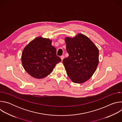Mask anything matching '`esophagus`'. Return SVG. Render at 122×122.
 I'll list each match as a JSON object with an SVG mask.
<instances>
[{
  "label": "esophagus",
  "mask_w": 122,
  "mask_h": 122,
  "mask_svg": "<svg viewBox=\"0 0 122 122\" xmlns=\"http://www.w3.org/2000/svg\"><path fill=\"white\" fill-rule=\"evenodd\" d=\"M64 58H65V56H61V60H62V61L64 59Z\"/></svg>",
  "instance_id": "34e87169"
}]
</instances>
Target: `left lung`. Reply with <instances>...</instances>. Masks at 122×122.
<instances>
[{"label":"left lung","instance_id":"obj_1","mask_svg":"<svg viewBox=\"0 0 122 122\" xmlns=\"http://www.w3.org/2000/svg\"><path fill=\"white\" fill-rule=\"evenodd\" d=\"M66 50L69 56L63 60L67 75L75 83L88 80L98 64L99 51L86 36L78 34L73 38H66Z\"/></svg>","mask_w":122,"mask_h":122}]
</instances>
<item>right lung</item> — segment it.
<instances>
[{
	"mask_svg": "<svg viewBox=\"0 0 122 122\" xmlns=\"http://www.w3.org/2000/svg\"><path fill=\"white\" fill-rule=\"evenodd\" d=\"M51 41L41 37L31 41L24 49L22 62L25 71L32 77L43 78L50 74L56 64L61 61Z\"/></svg>",
	"mask_w": 122,
	"mask_h": 122,
	"instance_id": "add662e5",
	"label": "right lung"
}]
</instances>
